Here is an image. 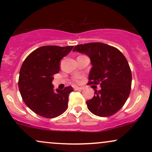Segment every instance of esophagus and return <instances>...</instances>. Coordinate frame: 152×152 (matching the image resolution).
<instances>
[{
    "mask_svg": "<svg viewBox=\"0 0 152 152\" xmlns=\"http://www.w3.org/2000/svg\"><path fill=\"white\" fill-rule=\"evenodd\" d=\"M83 87H75V88H74L75 91H81V90H83Z\"/></svg>",
    "mask_w": 152,
    "mask_h": 152,
    "instance_id": "obj_1",
    "label": "esophagus"
}]
</instances>
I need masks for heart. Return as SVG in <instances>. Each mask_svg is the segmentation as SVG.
<instances>
[{
  "label": "heart",
  "instance_id": "heart-1",
  "mask_svg": "<svg viewBox=\"0 0 152 152\" xmlns=\"http://www.w3.org/2000/svg\"><path fill=\"white\" fill-rule=\"evenodd\" d=\"M76 81H78V79H76Z\"/></svg>",
  "mask_w": 152,
  "mask_h": 152
}]
</instances>
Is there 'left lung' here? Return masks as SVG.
I'll use <instances>...</instances> for the list:
<instances>
[{"instance_id":"left-lung-1","label":"left lung","mask_w":152,"mask_h":152,"mask_svg":"<svg viewBox=\"0 0 152 152\" xmlns=\"http://www.w3.org/2000/svg\"><path fill=\"white\" fill-rule=\"evenodd\" d=\"M73 51L86 54L92 68L88 84H99L94 96L87 101V107L94 115L107 117L121 109L129 96L132 72L126 58L115 47L102 43L77 45Z\"/></svg>"}]
</instances>
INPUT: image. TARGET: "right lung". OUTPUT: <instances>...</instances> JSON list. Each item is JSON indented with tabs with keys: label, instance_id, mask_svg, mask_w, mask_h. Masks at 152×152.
I'll return each mask as SVG.
<instances>
[{
	"label": "right lung",
	"instance_id": "obj_1",
	"mask_svg": "<svg viewBox=\"0 0 152 152\" xmlns=\"http://www.w3.org/2000/svg\"><path fill=\"white\" fill-rule=\"evenodd\" d=\"M73 46H45L31 53L19 73L18 88L23 100L34 113L45 118H55L67 109L69 95L74 89H53V75L60 70V61Z\"/></svg>",
	"mask_w": 152,
	"mask_h": 152
}]
</instances>
